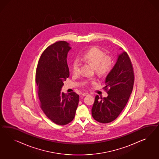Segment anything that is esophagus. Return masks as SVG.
Instances as JSON below:
<instances>
[{
  "label": "esophagus",
  "instance_id": "esophagus-1",
  "mask_svg": "<svg viewBox=\"0 0 159 159\" xmlns=\"http://www.w3.org/2000/svg\"><path fill=\"white\" fill-rule=\"evenodd\" d=\"M87 95H89V93H88L87 92H84V93H83L82 94V96H87Z\"/></svg>",
  "mask_w": 159,
  "mask_h": 159
}]
</instances>
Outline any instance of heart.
<instances>
[{
  "instance_id": "heart-1",
  "label": "heart",
  "mask_w": 159,
  "mask_h": 159,
  "mask_svg": "<svg viewBox=\"0 0 159 159\" xmlns=\"http://www.w3.org/2000/svg\"><path fill=\"white\" fill-rule=\"evenodd\" d=\"M82 61L91 64L94 66L96 72L100 76H104L111 70L112 60L110 57L106 56V53L100 48L94 47L89 49L81 56ZM80 63L78 60H75L72 65V69L74 74L76 75L80 72ZM90 82L86 81L84 84L87 85ZM92 83H94L92 81Z\"/></svg>"
}]
</instances>
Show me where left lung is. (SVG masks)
Wrapping results in <instances>:
<instances>
[{
  "mask_svg": "<svg viewBox=\"0 0 159 159\" xmlns=\"http://www.w3.org/2000/svg\"><path fill=\"white\" fill-rule=\"evenodd\" d=\"M134 83L132 65L128 55L124 51L118 55L116 65L106 77L103 89L108 96L102 98L97 95L95 97L92 109L93 118L102 124L115 120L127 104Z\"/></svg>",
  "mask_w": 159,
  "mask_h": 159,
  "instance_id": "left-lung-1",
  "label": "left lung"
}]
</instances>
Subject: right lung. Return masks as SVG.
I'll list each match as a JSON object with an SVG mask.
<instances>
[{
    "label": "right lung",
    "mask_w": 159,
    "mask_h": 159,
    "mask_svg": "<svg viewBox=\"0 0 159 159\" xmlns=\"http://www.w3.org/2000/svg\"><path fill=\"white\" fill-rule=\"evenodd\" d=\"M70 49L65 41L49 45L42 53L36 70L40 107L49 120L59 125H66L73 120L79 100L75 92L61 93L63 82L69 76L66 58Z\"/></svg>",
    "instance_id": "obj_1"
}]
</instances>
